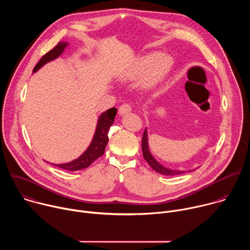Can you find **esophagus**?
<instances>
[{"instance_id":"1","label":"esophagus","mask_w":250,"mask_h":250,"mask_svg":"<svg viewBox=\"0 0 250 250\" xmlns=\"http://www.w3.org/2000/svg\"><path fill=\"white\" fill-rule=\"evenodd\" d=\"M131 112V106H130V104H122L121 106H120V109H119V115L120 116H125V114H128V113H130Z\"/></svg>"}]
</instances>
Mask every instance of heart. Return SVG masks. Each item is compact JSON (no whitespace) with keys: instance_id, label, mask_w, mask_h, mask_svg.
Here are the masks:
<instances>
[{"instance_id":"obj_1","label":"heart","mask_w":250,"mask_h":250,"mask_svg":"<svg viewBox=\"0 0 250 250\" xmlns=\"http://www.w3.org/2000/svg\"><path fill=\"white\" fill-rule=\"evenodd\" d=\"M172 59L168 55H161L154 52L137 59L123 75L125 81H134L138 79L146 71H147L144 77V84L151 86L161 80L170 70Z\"/></svg>"}]
</instances>
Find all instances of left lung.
Masks as SVG:
<instances>
[{"instance_id": "obj_1", "label": "left lung", "mask_w": 250, "mask_h": 250, "mask_svg": "<svg viewBox=\"0 0 250 250\" xmlns=\"http://www.w3.org/2000/svg\"><path fill=\"white\" fill-rule=\"evenodd\" d=\"M141 148H142V153H144V158L147 161V163L150 165V167L155 170L156 172L165 175V176H175V175H179V174H184L186 172H191L192 170L189 171H184V170H175V169H170L168 167H165L162 165L160 162L156 160V158L151 154V151L149 149V145H148V133H147V128L145 129L144 136H142V142H141ZM195 170V169H194Z\"/></svg>"}]
</instances>
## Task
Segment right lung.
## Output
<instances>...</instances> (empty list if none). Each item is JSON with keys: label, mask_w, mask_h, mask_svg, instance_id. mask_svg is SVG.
<instances>
[{"label": "right lung", "mask_w": 250, "mask_h": 250, "mask_svg": "<svg viewBox=\"0 0 250 250\" xmlns=\"http://www.w3.org/2000/svg\"><path fill=\"white\" fill-rule=\"evenodd\" d=\"M68 45H69L68 42H60L53 49H51L49 52H47L45 55L42 57L39 63L33 68V73L37 72L38 70H40L46 63L58 58ZM116 115H117L116 108L109 109L105 112L102 113L98 118L96 130L88 148L77 159H74L68 163L54 164V165L68 171H77V170H81L89 167L97 158H99L104 154V148L106 145H108V141H109L108 132L111 125L115 122Z\"/></svg>", "instance_id": "right-lung-1"}]
</instances>
